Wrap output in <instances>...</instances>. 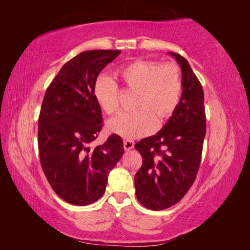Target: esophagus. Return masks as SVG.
<instances>
[{
	"label": "esophagus",
	"mask_w": 250,
	"mask_h": 250,
	"mask_svg": "<svg viewBox=\"0 0 250 250\" xmlns=\"http://www.w3.org/2000/svg\"><path fill=\"white\" fill-rule=\"evenodd\" d=\"M134 147V142L133 141H131V140H125V142H124V148H125V150H131L132 148Z\"/></svg>",
	"instance_id": "1"
}]
</instances>
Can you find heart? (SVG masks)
<instances>
[{
    "instance_id": "obj_1",
    "label": "heart",
    "mask_w": 250,
    "mask_h": 250,
    "mask_svg": "<svg viewBox=\"0 0 250 250\" xmlns=\"http://www.w3.org/2000/svg\"><path fill=\"white\" fill-rule=\"evenodd\" d=\"M121 82L129 89L136 90V110L122 113L107 122L110 133L125 139L150 134L160 122L171 118L177 109L183 94L179 68L167 63L139 60L121 67L117 72ZM93 98L106 114H115L119 108V89L114 81L99 76L93 84Z\"/></svg>"
}]
</instances>
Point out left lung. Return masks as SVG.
Segmentation results:
<instances>
[{
	"label": "left lung",
	"mask_w": 250,
	"mask_h": 250,
	"mask_svg": "<svg viewBox=\"0 0 250 250\" xmlns=\"http://www.w3.org/2000/svg\"><path fill=\"white\" fill-rule=\"evenodd\" d=\"M182 70L183 94L177 109L156 135L136 143L143 164L135 174L136 198L161 210L182 200L199 171L206 133L204 92L188 61L168 52Z\"/></svg>",
	"instance_id": "8db88e82"
}]
</instances>
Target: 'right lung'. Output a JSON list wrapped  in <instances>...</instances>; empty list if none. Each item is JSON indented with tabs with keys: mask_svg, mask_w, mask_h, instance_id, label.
I'll return each instance as SVG.
<instances>
[{
	"mask_svg": "<svg viewBox=\"0 0 250 250\" xmlns=\"http://www.w3.org/2000/svg\"><path fill=\"white\" fill-rule=\"evenodd\" d=\"M120 52L88 50L74 57L61 67L42 103L37 133L41 166L55 192L73 205L98 201L109 172L124 155V142L117 134L90 147L102 129L93 84Z\"/></svg>",
	"mask_w": 250,
	"mask_h": 250,
	"instance_id": "add662e5",
	"label": "right lung"
}]
</instances>
